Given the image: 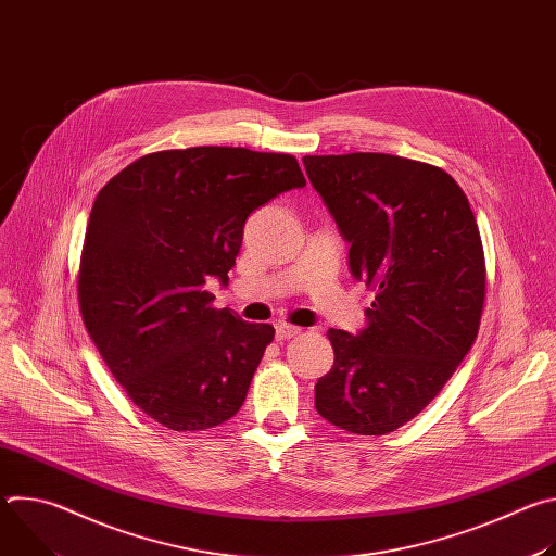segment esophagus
Listing matches in <instances>:
<instances>
[{
  "label": "esophagus",
  "instance_id": "esophagus-1",
  "mask_svg": "<svg viewBox=\"0 0 556 556\" xmlns=\"http://www.w3.org/2000/svg\"><path fill=\"white\" fill-rule=\"evenodd\" d=\"M301 334V328L296 326H288V324H279L277 330H275V337L277 341H288V339H294Z\"/></svg>",
  "mask_w": 556,
  "mask_h": 556
}]
</instances>
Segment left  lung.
Segmentation results:
<instances>
[{"label":"left lung","mask_w":556,"mask_h":556,"mask_svg":"<svg viewBox=\"0 0 556 556\" xmlns=\"http://www.w3.org/2000/svg\"><path fill=\"white\" fill-rule=\"evenodd\" d=\"M305 174L376 290L367 328L330 330L314 407L339 429L384 435L414 420L480 330L486 264L478 222L440 167L389 153L305 155Z\"/></svg>","instance_id":"1"}]
</instances>
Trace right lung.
Masks as SVG:
<instances>
[{
    "label": "right lung",
    "instance_id": "1",
    "mask_svg": "<svg viewBox=\"0 0 556 556\" xmlns=\"http://www.w3.org/2000/svg\"><path fill=\"white\" fill-rule=\"evenodd\" d=\"M305 187L294 155L244 147L138 157L97 195L78 268L86 328L131 403L174 431L230 420L275 337L213 307L249 215Z\"/></svg>",
    "mask_w": 556,
    "mask_h": 556
}]
</instances>
